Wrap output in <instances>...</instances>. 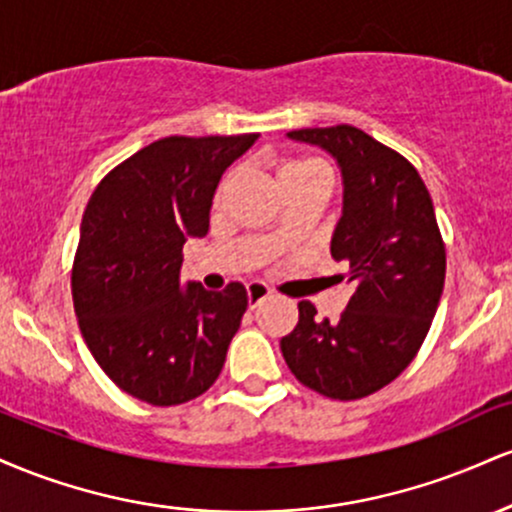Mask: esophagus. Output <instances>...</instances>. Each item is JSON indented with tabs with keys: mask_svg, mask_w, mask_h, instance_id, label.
I'll use <instances>...</instances> for the list:
<instances>
[{
	"mask_svg": "<svg viewBox=\"0 0 512 512\" xmlns=\"http://www.w3.org/2000/svg\"><path fill=\"white\" fill-rule=\"evenodd\" d=\"M272 296V291L267 289V286L260 284V281H250L248 284V303L250 308H257L262 301H267V298Z\"/></svg>",
	"mask_w": 512,
	"mask_h": 512,
	"instance_id": "1",
	"label": "esophagus"
}]
</instances>
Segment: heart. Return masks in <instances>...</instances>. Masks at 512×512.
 <instances>
[{
  "label": "heart",
  "instance_id": "b5f03b06",
  "mask_svg": "<svg viewBox=\"0 0 512 512\" xmlns=\"http://www.w3.org/2000/svg\"><path fill=\"white\" fill-rule=\"evenodd\" d=\"M231 180H233V175H228V178L221 182L219 199L223 197V192L228 190ZM279 185L281 187H284V185H313V187H320V190L330 192L332 175H330V170L322 166V163L305 161V158H301V161H289V163H284V166H281V170H279ZM286 238H289V236H286L284 228L279 226L272 233V236H269V243L281 245V243H286Z\"/></svg>",
  "mask_w": 512,
  "mask_h": 512
}]
</instances>
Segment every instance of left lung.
Here are the masks:
<instances>
[{
	"label": "left lung",
	"instance_id": "1",
	"mask_svg": "<svg viewBox=\"0 0 512 512\" xmlns=\"http://www.w3.org/2000/svg\"><path fill=\"white\" fill-rule=\"evenodd\" d=\"M286 137L320 146L342 170L344 207L330 252L344 264L351 298L332 322L317 320L310 301L298 303V325L281 339V354L320 395L368 397L409 366L438 310L445 245L431 195L407 158L358 127L296 129Z\"/></svg>",
	"mask_w": 512,
	"mask_h": 512
}]
</instances>
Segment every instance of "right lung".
<instances>
[{"instance_id":"add662e5","label":"right lung","mask_w":512,"mask_h":512,"mask_svg":"<svg viewBox=\"0 0 512 512\" xmlns=\"http://www.w3.org/2000/svg\"><path fill=\"white\" fill-rule=\"evenodd\" d=\"M257 134L166 137L110 170L88 199L72 269L76 320L127 395L173 407L207 392L248 308L233 281L182 286V245L204 238L223 170Z\"/></svg>"}]
</instances>
